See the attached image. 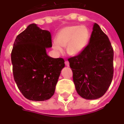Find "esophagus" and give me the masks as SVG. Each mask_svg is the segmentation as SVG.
Instances as JSON below:
<instances>
[{
	"label": "esophagus",
	"instance_id": "34e87169",
	"mask_svg": "<svg viewBox=\"0 0 124 124\" xmlns=\"http://www.w3.org/2000/svg\"><path fill=\"white\" fill-rule=\"evenodd\" d=\"M65 65L67 66V67H69V62L68 61H65Z\"/></svg>",
	"mask_w": 124,
	"mask_h": 124
}]
</instances>
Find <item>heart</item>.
Listing matches in <instances>:
<instances>
[{
    "label": "heart",
    "instance_id": "1",
    "mask_svg": "<svg viewBox=\"0 0 124 124\" xmlns=\"http://www.w3.org/2000/svg\"><path fill=\"white\" fill-rule=\"evenodd\" d=\"M90 33L85 26L71 25L59 30L56 41H53V48L57 52L62 53V47H66L69 56L74 57L81 54L89 43Z\"/></svg>",
    "mask_w": 124,
    "mask_h": 124
}]
</instances>
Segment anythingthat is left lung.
<instances>
[{"instance_id": "left-lung-1", "label": "left lung", "mask_w": 124, "mask_h": 124, "mask_svg": "<svg viewBox=\"0 0 124 124\" xmlns=\"http://www.w3.org/2000/svg\"><path fill=\"white\" fill-rule=\"evenodd\" d=\"M68 60L79 95L86 100H96L105 94L113 76V50L99 25L93 24L85 50Z\"/></svg>"}]
</instances>
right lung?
I'll return each mask as SVG.
<instances>
[{
  "label": "right lung",
  "mask_w": 124,
  "mask_h": 124,
  "mask_svg": "<svg viewBox=\"0 0 124 124\" xmlns=\"http://www.w3.org/2000/svg\"><path fill=\"white\" fill-rule=\"evenodd\" d=\"M52 46L50 31L31 24L15 39L11 53L12 71L19 91L28 100H47L55 93L64 60L46 54Z\"/></svg>",
  "instance_id": "1"
}]
</instances>
